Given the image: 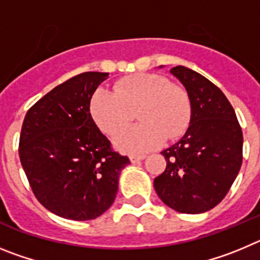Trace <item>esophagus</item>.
Listing matches in <instances>:
<instances>
[{
  "label": "esophagus",
  "mask_w": 260,
  "mask_h": 260,
  "mask_svg": "<svg viewBox=\"0 0 260 260\" xmlns=\"http://www.w3.org/2000/svg\"><path fill=\"white\" fill-rule=\"evenodd\" d=\"M128 158H130V161L132 162H138V161H141V160H144V158H146V156L144 155H132Z\"/></svg>",
  "instance_id": "obj_1"
}]
</instances>
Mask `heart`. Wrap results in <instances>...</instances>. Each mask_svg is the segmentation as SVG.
Segmentation results:
<instances>
[{
  "label": "heart",
  "instance_id": "heart-1",
  "mask_svg": "<svg viewBox=\"0 0 260 260\" xmlns=\"http://www.w3.org/2000/svg\"><path fill=\"white\" fill-rule=\"evenodd\" d=\"M137 110V126L124 129L114 138L121 152L139 155L164 142L180 138L189 127L191 102L183 87L164 75L139 73L119 79L113 91L99 88L89 100V114L107 135H114Z\"/></svg>",
  "mask_w": 260,
  "mask_h": 260
}]
</instances>
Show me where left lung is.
<instances>
[{"label": "left lung", "instance_id": "obj_1", "mask_svg": "<svg viewBox=\"0 0 260 260\" xmlns=\"http://www.w3.org/2000/svg\"><path fill=\"white\" fill-rule=\"evenodd\" d=\"M191 102L185 135L164 150L167 168L153 181L158 198L181 213H202L225 198L242 164L243 135L221 89L197 71L176 66Z\"/></svg>", "mask_w": 260, "mask_h": 260}]
</instances>
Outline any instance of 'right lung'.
Listing matches in <instances>:
<instances>
[{"label": "right lung", "instance_id": "right-lung-1", "mask_svg": "<svg viewBox=\"0 0 260 260\" xmlns=\"http://www.w3.org/2000/svg\"><path fill=\"white\" fill-rule=\"evenodd\" d=\"M108 73L70 78L32 105L22 125L19 157L32 191L48 211L86 221L113 204L126 156L112 150L89 114Z\"/></svg>", "mask_w": 260, "mask_h": 260}]
</instances>
